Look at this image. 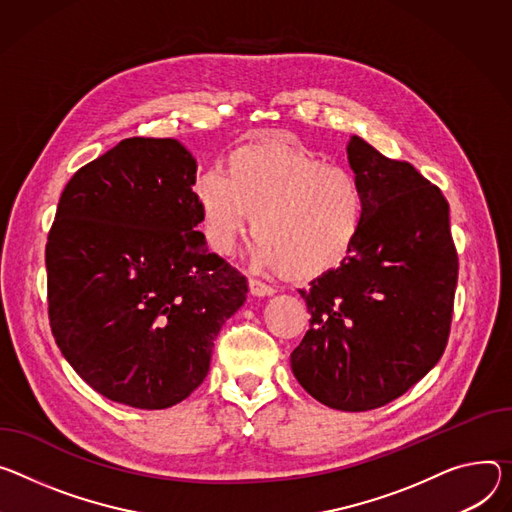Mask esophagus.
I'll list each match as a JSON object with an SVG mask.
<instances>
[{"instance_id":"obj_1","label":"esophagus","mask_w":512,"mask_h":512,"mask_svg":"<svg viewBox=\"0 0 512 512\" xmlns=\"http://www.w3.org/2000/svg\"><path fill=\"white\" fill-rule=\"evenodd\" d=\"M249 292L253 296H257V298H265V296H273L275 294V290L271 286H267V284H263L259 280H249Z\"/></svg>"}]
</instances>
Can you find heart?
Wrapping results in <instances>:
<instances>
[{
  "instance_id": "b5f03b06",
  "label": "heart",
  "mask_w": 512,
  "mask_h": 512,
  "mask_svg": "<svg viewBox=\"0 0 512 512\" xmlns=\"http://www.w3.org/2000/svg\"><path fill=\"white\" fill-rule=\"evenodd\" d=\"M208 249L228 255L251 218L259 267L310 282L335 269L359 237L365 200L357 179L306 147L259 138L202 171L192 185Z\"/></svg>"
}]
</instances>
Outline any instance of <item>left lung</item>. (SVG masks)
<instances>
[{
    "mask_svg": "<svg viewBox=\"0 0 512 512\" xmlns=\"http://www.w3.org/2000/svg\"><path fill=\"white\" fill-rule=\"evenodd\" d=\"M347 159L365 200L363 224L341 265L300 290L312 320L290 361L314 400L363 412L402 396L441 359L457 253L437 185L355 134Z\"/></svg>",
    "mask_w": 512,
    "mask_h": 512,
    "instance_id": "8db88e82",
    "label": "left lung"
}]
</instances>
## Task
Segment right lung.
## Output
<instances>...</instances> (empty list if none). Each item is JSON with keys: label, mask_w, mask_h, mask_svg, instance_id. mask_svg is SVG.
<instances>
[{"label": "right lung", "mask_w": 512, "mask_h": 512, "mask_svg": "<svg viewBox=\"0 0 512 512\" xmlns=\"http://www.w3.org/2000/svg\"><path fill=\"white\" fill-rule=\"evenodd\" d=\"M175 138H126L81 167L46 243L49 318L69 365L98 394L161 410L208 376L222 324L247 280L208 253Z\"/></svg>", "instance_id": "1"}]
</instances>
